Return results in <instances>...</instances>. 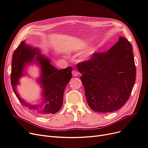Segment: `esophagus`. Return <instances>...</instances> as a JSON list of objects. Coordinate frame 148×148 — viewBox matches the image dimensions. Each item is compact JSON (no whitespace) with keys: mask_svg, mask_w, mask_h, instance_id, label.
I'll return each mask as SVG.
<instances>
[{"mask_svg":"<svg viewBox=\"0 0 148 148\" xmlns=\"http://www.w3.org/2000/svg\"><path fill=\"white\" fill-rule=\"evenodd\" d=\"M72 74H73V75L74 77H77V75H79V73H78L77 71H75V70L73 71Z\"/></svg>","mask_w":148,"mask_h":148,"instance_id":"obj_1","label":"esophagus"}]
</instances>
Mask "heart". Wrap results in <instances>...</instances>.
<instances>
[{"label":"heart","mask_w":148,"mask_h":148,"mask_svg":"<svg viewBox=\"0 0 148 148\" xmlns=\"http://www.w3.org/2000/svg\"><path fill=\"white\" fill-rule=\"evenodd\" d=\"M97 48H92L91 49H89L87 51L84 53V54L83 55V57L84 59H88L90 58L94 54H95L96 52H97Z\"/></svg>","instance_id":"1"}]
</instances>
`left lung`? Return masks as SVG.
<instances>
[{
	"label": "left lung",
	"mask_w": 148,
	"mask_h": 148,
	"mask_svg": "<svg viewBox=\"0 0 148 148\" xmlns=\"http://www.w3.org/2000/svg\"><path fill=\"white\" fill-rule=\"evenodd\" d=\"M132 51L130 42L120 36L106 53L77 64L87 103L94 111H115L129 99L136 75Z\"/></svg>",
	"instance_id": "obj_1"
}]
</instances>
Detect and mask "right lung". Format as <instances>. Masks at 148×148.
<instances>
[{"instance_id": "obj_1", "label": "right lung", "mask_w": 148, "mask_h": 148, "mask_svg": "<svg viewBox=\"0 0 148 148\" xmlns=\"http://www.w3.org/2000/svg\"><path fill=\"white\" fill-rule=\"evenodd\" d=\"M35 62L40 66L41 75L38 80L42 88V99L39 103L31 104L22 99L16 87L19 79L24 75V68ZM71 66L59 70L51 65L47 57L42 55L40 49L33 48L22 41L12 54L11 83L18 100L30 111L38 114L47 115L59 112L62 108L65 88L72 78Z\"/></svg>"}]
</instances>
